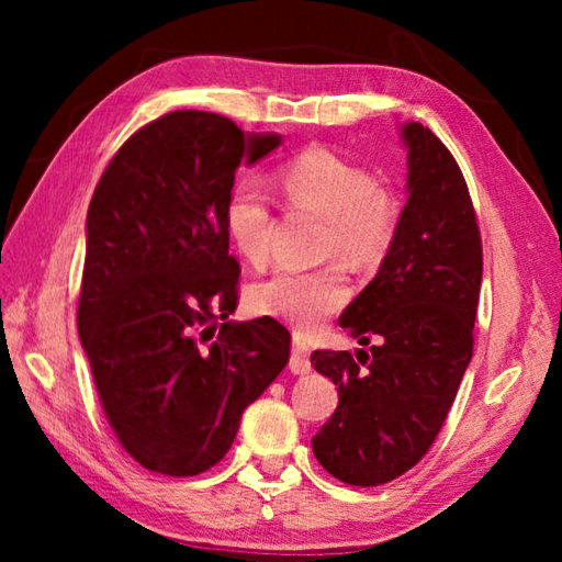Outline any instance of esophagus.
Masks as SVG:
<instances>
[{
    "mask_svg": "<svg viewBox=\"0 0 562 562\" xmlns=\"http://www.w3.org/2000/svg\"><path fill=\"white\" fill-rule=\"evenodd\" d=\"M290 369L294 374H307L312 364H310V349L300 337H294L292 345V357H290Z\"/></svg>",
    "mask_w": 562,
    "mask_h": 562,
    "instance_id": "obj_1",
    "label": "esophagus"
}]
</instances>
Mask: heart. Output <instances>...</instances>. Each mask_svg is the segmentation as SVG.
<instances>
[{
	"instance_id": "b5f03b06",
	"label": "heart",
	"mask_w": 562,
	"mask_h": 562,
	"mask_svg": "<svg viewBox=\"0 0 562 562\" xmlns=\"http://www.w3.org/2000/svg\"><path fill=\"white\" fill-rule=\"evenodd\" d=\"M274 183L290 207L325 217L319 258L345 260L355 270L379 268L389 258L402 211L369 170L315 146L282 160ZM272 225L270 198L255 183L235 186L225 203V233L252 268H262L270 258ZM347 300L349 280L339 262L310 272H274L245 292L252 315L288 322L304 335L345 307Z\"/></svg>"
}]
</instances>
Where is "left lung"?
<instances>
[{
  "mask_svg": "<svg viewBox=\"0 0 562 562\" xmlns=\"http://www.w3.org/2000/svg\"><path fill=\"white\" fill-rule=\"evenodd\" d=\"M408 201L396 243L339 325L369 351L317 349L339 406L312 439L322 469L382 486L424 459L473 357L483 247L463 173L422 123H406Z\"/></svg>",
  "mask_w": 562,
  "mask_h": 562,
  "instance_id": "obj_1",
  "label": "left lung"
}]
</instances>
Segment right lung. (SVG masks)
<instances>
[{"label":"right lung","instance_id":"1","mask_svg":"<svg viewBox=\"0 0 562 562\" xmlns=\"http://www.w3.org/2000/svg\"><path fill=\"white\" fill-rule=\"evenodd\" d=\"M278 146L217 113L170 111L133 133L93 190L79 337L113 434L148 471L215 465L290 361L278 319L227 322L240 282L227 195L243 158Z\"/></svg>","mask_w":562,"mask_h":562}]
</instances>
